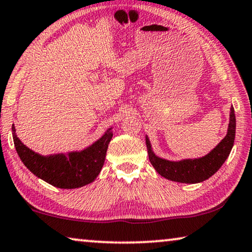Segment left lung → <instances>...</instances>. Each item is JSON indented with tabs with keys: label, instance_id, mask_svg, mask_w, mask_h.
Listing matches in <instances>:
<instances>
[{
	"label": "left lung",
	"instance_id": "1",
	"mask_svg": "<svg viewBox=\"0 0 252 252\" xmlns=\"http://www.w3.org/2000/svg\"><path fill=\"white\" fill-rule=\"evenodd\" d=\"M235 113L234 107L231 106L227 133L207 155L195 158H183L180 161L166 160L154 153L150 138L146 136L148 158L158 175L164 177L165 179L184 184L202 183L215 175L228 158L235 139Z\"/></svg>",
	"mask_w": 252,
	"mask_h": 252
}]
</instances>
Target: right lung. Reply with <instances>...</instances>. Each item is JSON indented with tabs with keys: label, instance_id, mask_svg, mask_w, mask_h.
I'll use <instances>...</instances> for the list:
<instances>
[{
	"label": "right lung",
	"instance_id": "add662e5",
	"mask_svg": "<svg viewBox=\"0 0 252 252\" xmlns=\"http://www.w3.org/2000/svg\"><path fill=\"white\" fill-rule=\"evenodd\" d=\"M112 129L108 127L98 140L83 150L50 155L35 153L23 144L17 136L15 125L12 137L21 162L32 173L58 189H72L89 185L100 173L113 137Z\"/></svg>",
	"mask_w": 252,
	"mask_h": 252
}]
</instances>
